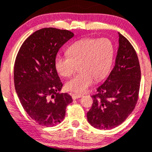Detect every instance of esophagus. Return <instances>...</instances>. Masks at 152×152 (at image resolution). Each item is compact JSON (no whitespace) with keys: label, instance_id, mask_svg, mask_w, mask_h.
Returning <instances> with one entry per match:
<instances>
[{"label":"esophagus","instance_id":"1","mask_svg":"<svg viewBox=\"0 0 152 152\" xmlns=\"http://www.w3.org/2000/svg\"><path fill=\"white\" fill-rule=\"evenodd\" d=\"M81 97H83V95H80V94H76V93L72 94V98H73V100L77 99V98H81Z\"/></svg>","mask_w":152,"mask_h":152}]
</instances>
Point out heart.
I'll return each mask as SVG.
<instances>
[{"mask_svg": "<svg viewBox=\"0 0 152 152\" xmlns=\"http://www.w3.org/2000/svg\"><path fill=\"white\" fill-rule=\"evenodd\" d=\"M67 56H57L54 60L57 72L64 78L70 77L77 69L80 73L66 82L68 91L83 93L96 80H102L110 72L114 56L111 41L103 39H83L72 44Z\"/></svg>", "mask_w": 152, "mask_h": 152, "instance_id": "obj_1", "label": "heart"}]
</instances>
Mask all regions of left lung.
<instances>
[{
	"label": "left lung",
	"mask_w": 152,
	"mask_h": 152,
	"mask_svg": "<svg viewBox=\"0 0 152 152\" xmlns=\"http://www.w3.org/2000/svg\"><path fill=\"white\" fill-rule=\"evenodd\" d=\"M119 46L115 65L103 84L93 95L92 106L87 113L88 122L99 129H110L122 124L136 104L141 70L136 50L118 32Z\"/></svg>",
	"instance_id": "8db88e82"
}]
</instances>
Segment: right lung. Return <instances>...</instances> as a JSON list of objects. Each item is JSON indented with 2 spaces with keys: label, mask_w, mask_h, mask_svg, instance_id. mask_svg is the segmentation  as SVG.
Instances as JSON below:
<instances>
[{
  "label": "right lung",
  "mask_w": 152,
  "mask_h": 152,
  "mask_svg": "<svg viewBox=\"0 0 152 152\" xmlns=\"http://www.w3.org/2000/svg\"><path fill=\"white\" fill-rule=\"evenodd\" d=\"M73 36L68 30L42 28L23 42L16 56V94L28 115L42 126H54L62 122L66 106L73 102L67 93H59L63 84L54 60L59 49Z\"/></svg>",
  "instance_id": "1"
}]
</instances>
